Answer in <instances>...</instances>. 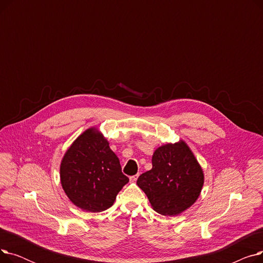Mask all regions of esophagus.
Returning a JSON list of instances; mask_svg holds the SVG:
<instances>
[{
    "label": "esophagus",
    "instance_id": "34e87169",
    "mask_svg": "<svg viewBox=\"0 0 263 263\" xmlns=\"http://www.w3.org/2000/svg\"><path fill=\"white\" fill-rule=\"evenodd\" d=\"M137 178H139V174L134 175V176H131V177H130V181H131V182H136Z\"/></svg>",
    "mask_w": 263,
    "mask_h": 263
}]
</instances>
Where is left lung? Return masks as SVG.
I'll use <instances>...</instances> for the list:
<instances>
[{"instance_id": "1", "label": "left lung", "mask_w": 263, "mask_h": 263, "mask_svg": "<svg viewBox=\"0 0 263 263\" xmlns=\"http://www.w3.org/2000/svg\"><path fill=\"white\" fill-rule=\"evenodd\" d=\"M155 211L177 215L196 201L203 184V174L187 145L180 141L158 148L153 168L137 179Z\"/></svg>"}]
</instances>
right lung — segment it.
I'll return each instance as SVG.
<instances>
[{"label": "right lung", "instance_id": "add662e5", "mask_svg": "<svg viewBox=\"0 0 263 263\" xmlns=\"http://www.w3.org/2000/svg\"><path fill=\"white\" fill-rule=\"evenodd\" d=\"M61 181L67 196L87 212L112 206L118 192L129 182L119 159L95 129L81 134L67 150L61 164Z\"/></svg>", "mask_w": 263, "mask_h": 263}]
</instances>
